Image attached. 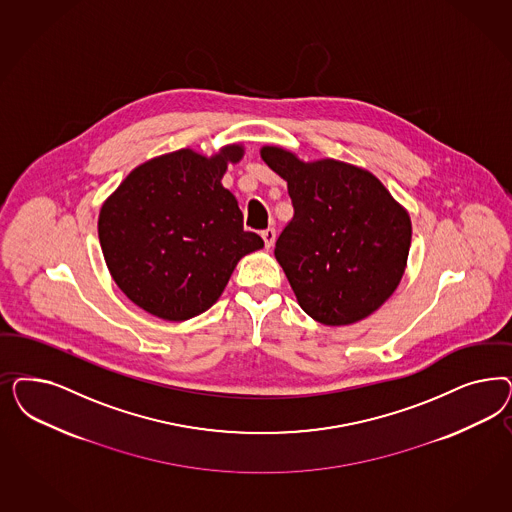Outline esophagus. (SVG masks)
I'll list each match as a JSON object with an SVG mask.
<instances>
[{
	"label": "esophagus",
	"instance_id": "34e87169",
	"mask_svg": "<svg viewBox=\"0 0 512 512\" xmlns=\"http://www.w3.org/2000/svg\"><path fill=\"white\" fill-rule=\"evenodd\" d=\"M262 239L265 241V247H273L275 239H277V231L273 230V228H267V230L262 231Z\"/></svg>",
	"mask_w": 512,
	"mask_h": 512
}]
</instances>
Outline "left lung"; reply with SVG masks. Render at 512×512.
Masks as SVG:
<instances>
[{
    "label": "left lung",
    "mask_w": 512,
    "mask_h": 512,
    "mask_svg": "<svg viewBox=\"0 0 512 512\" xmlns=\"http://www.w3.org/2000/svg\"><path fill=\"white\" fill-rule=\"evenodd\" d=\"M260 156L286 181L294 203L275 258L299 307L324 326H348L375 313L405 275L409 211L358 165L305 162L277 145H264Z\"/></svg>",
    "instance_id": "1"
}]
</instances>
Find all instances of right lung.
<instances>
[{"instance_id":"right-lung-1","label":"right lung","mask_w":512,"mask_h":512,"mask_svg":"<svg viewBox=\"0 0 512 512\" xmlns=\"http://www.w3.org/2000/svg\"><path fill=\"white\" fill-rule=\"evenodd\" d=\"M245 156L231 143L207 156L181 149L137 165L99 209L107 269L137 307L182 322L211 309L235 265L264 248L222 177Z\"/></svg>"}]
</instances>
